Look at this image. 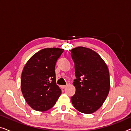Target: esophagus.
I'll return each instance as SVG.
<instances>
[{
  "label": "esophagus",
  "instance_id": "esophagus-1",
  "mask_svg": "<svg viewBox=\"0 0 131 131\" xmlns=\"http://www.w3.org/2000/svg\"><path fill=\"white\" fill-rule=\"evenodd\" d=\"M66 87H67V85H61V88L62 89L66 88Z\"/></svg>",
  "mask_w": 131,
  "mask_h": 131
}]
</instances>
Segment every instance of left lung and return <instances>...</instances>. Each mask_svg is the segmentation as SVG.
<instances>
[{
  "instance_id": "1",
  "label": "left lung",
  "mask_w": 131,
  "mask_h": 131,
  "mask_svg": "<svg viewBox=\"0 0 131 131\" xmlns=\"http://www.w3.org/2000/svg\"><path fill=\"white\" fill-rule=\"evenodd\" d=\"M70 52L76 77L71 103L80 112L93 113L102 106L109 93L108 69L100 55L89 48L79 46Z\"/></svg>"
}]
</instances>
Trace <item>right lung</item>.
Wrapping results in <instances>:
<instances>
[{
	"instance_id": "add662e5",
	"label": "right lung",
	"mask_w": 131,
	"mask_h": 131,
	"mask_svg": "<svg viewBox=\"0 0 131 131\" xmlns=\"http://www.w3.org/2000/svg\"><path fill=\"white\" fill-rule=\"evenodd\" d=\"M63 52L60 48H45L34 54L25 65L21 89L27 103L34 110H48L61 94L56 83L55 67Z\"/></svg>"
}]
</instances>
